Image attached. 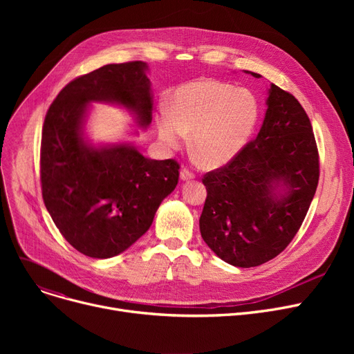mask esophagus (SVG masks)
Here are the masks:
<instances>
[{
    "instance_id": "obj_1",
    "label": "esophagus",
    "mask_w": 354,
    "mask_h": 354,
    "mask_svg": "<svg viewBox=\"0 0 354 354\" xmlns=\"http://www.w3.org/2000/svg\"><path fill=\"white\" fill-rule=\"evenodd\" d=\"M195 175L189 171V169H180V180H189V179H194Z\"/></svg>"
}]
</instances>
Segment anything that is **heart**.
<instances>
[{
	"label": "heart",
	"instance_id": "1",
	"mask_svg": "<svg viewBox=\"0 0 354 354\" xmlns=\"http://www.w3.org/2000/svg\"><path fill=\"white\" fill-rule=\"evenodd\" d=\"M258 99L247 88L216 80H199L175 90L171 110L156 116L162 145L176 151L188 142L203 165L221 167L250 142L259 122Z\"/></svg>",
	"mask_w": 354,
	"mask_h": 354
}]
</instances>
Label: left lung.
<instances>
[{
    "instance_id": "8db88e82",
    "label": "left lung",
    "mask_w": 354,
    "mask_h": 354,
    "mask_svg": "<svg viewBox=\"0 0 354 354\" xmlns=\"http://www.w3.org/2000/svg\"><path fill=\"white\" fill-rule=\"evenodd\" d=\"M202 182L208 195L199 218L201 235L222 261L250 268L284 251L319 183L317 145L299 100L271 84L257 138Z\"/></svg>"
}]
</instances>
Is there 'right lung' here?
I'll return each mask as SVG.
<instances>
[{
  "instance_id": "1",
  "label": "right lung",
  "mask_w": 354,
  "mask_h": 354,
  "mask_svg": "<svg viewBox=\"0 0 354 354\" xmlns=\"http://www.w3.org/2000/svg\"><path fill=\"white\" fill-rule=\"evenodd\" d=\"M147 70L145 62L103 66L70 82L46 115V208L67 243L91 258L115 257L135 244L178 185L179 165L174 159H149L130 142L96 146L86 139L90 103L120 106L139 127L151 124L153 96Z\"/></svg>"
}]
</instances>
